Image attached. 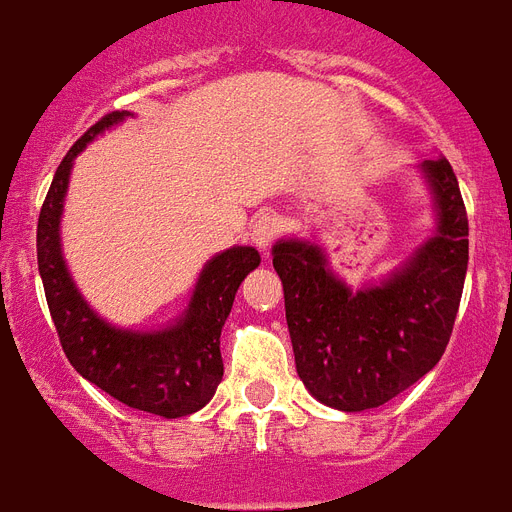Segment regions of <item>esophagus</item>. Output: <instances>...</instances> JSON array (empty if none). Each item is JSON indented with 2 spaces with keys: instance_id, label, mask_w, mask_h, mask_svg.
I'll list each match as a JSON object with an SVG mask.
<instances>
[{
  "instance_id": "34e87169",
  "label": "esophagus",
  "mask_w": 512,
  "mask_h": 512,
  "mask_svg": "<svg viewBox=\"0 0 512 512\" xmlns=\"http://www.w3.org/2000/svg\"><path fill=\"white\" fill-rule=\"evenodd\" d=\"M275 235H277V219H275V216L264 211V214H259L256 219H253L251 240L259 245V248H269V245H272V240H275Z\"/></svg>"
}]
</instances>
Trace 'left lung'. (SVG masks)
<instances>
[{
	"label": "left lung",
	"mask_w": 512,
	"mask_h": 512,
	"mask_svg": "<svg viewBox=\"0 0 512 512\" xmlns=\"http://www.w3.org/2000/svg\"><path fill=\"white\" fill-rule=\"evenodd\" d=\"M423 171L439 208L436 235L378 288H346L317 245H275L298 378L327 407H380L447 349L468 272V214L447 158L425 161Z\"/></svg>",
	"instance_id": "obj_1"
}]
</instances>
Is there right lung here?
I'll return each mask as SVG.
<instances>
[{
  "instance_id": "right-lung-1",
  "label": "right lung",
  "mask_w": 512,
  "mask_h": 512,
  "mask_svg": "<svg viewBox=\"0 0 512 512\" xmlns=\"http://www.w3.org/2000/svg\"><path fill=\"white\" fill-rule=\"evenodd\" d=\"M126 113L113 110L89 126L81 140L65 153L49 185L36 230V256L44 282L49 314L65 357L105 394L134 410L163 418H182L206 407L222 383L224 362L219 335L230 317L240 282L259 267L256 248H230L211 259L200 275L190 309L179 325L161 333H129L102 322L73 288L63 253H60V214L68 190L73 158L102 129L118 124Z\"/></svg>"
}]
</instances>
